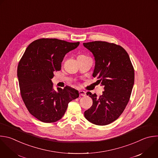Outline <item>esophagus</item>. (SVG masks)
<instances>
[{"label":"esophagus","mask_w":158,"mask_h":158,"mask_svg":"<svg viewBox=\"0 0 158 158\" xmlns=\"http://www.w3.org/2000/svg\"><path fill=\"white\" fill-rule=\"evenodd\" d=\"M79 94L80 96H85V92L83 90H79Z\"/></svg>","instance_id":"obj_1"}]
</instances>
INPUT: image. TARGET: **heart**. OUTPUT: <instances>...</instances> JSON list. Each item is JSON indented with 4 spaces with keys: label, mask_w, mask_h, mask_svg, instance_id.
I'll return each mask as SVG.
<instances>
[{
    "label": "heart",
    "mask_w": 158,
    "mask_h": 158,
    "mask_svg": "<svg viewBox=\"0 0 158 158\" xmlns=\"http://www.w3.org/2000/svg\"><path fill=\"white\" fill-rule=\"evenodd\" d=\"M84 56V55H80V56Z\"/></svg>",
    "instance_id": "obj_1"
}]
</instances>
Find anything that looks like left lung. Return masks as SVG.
Here are the masks:
<instances>
[{
    "label": "left lung",
    "mask_w": 158,
    "mask_h": 158,
    "mask_svg": "<svg viewBox=\"0 0 158 158\" xmlns=\"http://www.w3.org/2000/svg\"><path fill=\"white\" fill-rule=\"evenodd\" d=\"M83 45L95 58L93 77L104 87L100 96L87 92L93 103L84 116L95 125H106L120 116L129 102L134 85V69L127 52L119 45L100 41Z\"/></svg>",
    "instance_id": "obj_1"
}]
</instances>
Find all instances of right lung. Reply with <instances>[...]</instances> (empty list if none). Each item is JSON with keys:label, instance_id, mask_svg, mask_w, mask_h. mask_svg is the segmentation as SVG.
<instances>
[{"label": "right lung", "instance_id": "obj_1", "mask_svg": "<svg viewBox=\"0 0 158 158\" xmlns=\"http://www.w3.org/2000/svg\"><path fill=\"white\" fill-rule=\"evenodd\" d=\"M79 42L41 38L26 49L17 68L22 99L29 112L44 123H53L64 115L69 102L79 97L78 90L66 86L52 87L54 72L60 71L64 57Z\"/></svg>", "mask_w": 158, "mask_h": 158}]
</instances>
